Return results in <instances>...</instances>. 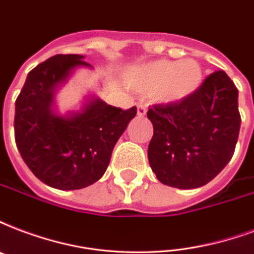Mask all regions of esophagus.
<instances>
[{
	"label": "esophagus",
	"mask_w": 254,
	"mask_h": 254,
	"mask_svg": "<svg viewBox=\"0 0 254 254\" xmlns=\"http://www.w3.org/2000/svg\"><path fill=\"white\" fill-rule=\"evenodd\" d=\"M137 116L138 117H145L146 116V106L142 105V104L137 106Z\"/></svg>",
	"instance_id": "34e87169"
}]
</instances>
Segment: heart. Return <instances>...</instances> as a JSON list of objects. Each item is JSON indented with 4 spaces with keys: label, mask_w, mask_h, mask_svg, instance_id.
<instances>
[{
    "label": "heart",
    "mask_w": 254,
    "mask_h": 254,
    "mask_svg": "<svg viewBox=\"0 0 254 254\" xmlns=\"http://www.w3.org/2000/svg\"><path fill=\"white\" fill-rule=\"evenodd\" d=\"M202 82V69L196 60H156L135 67L129 84L138 92L154 93L164 104H177L190 97Z\"/></svg>",
    "instance_id": "b5f03b06"
}]
</instances>
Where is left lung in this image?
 <instances>
[{
  "label": "left lung",
  "instance_id": "8db88e82",
  "mask_svg": "<svg viewBox=\"0 0 254 254\" xmlns=\"http://www.w3.org/2000/svg\"><path fill=\"white\" fill-rule=\"evenodd\" d=\"M153 137L149 165L158 181L194 189L230 161L239 140V90L224 70L213 73L187 100L148 110Z\"/></svg>",
  "mask_w": 254,
  "mask_h": 254
}]
</instances>
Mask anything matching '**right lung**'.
<instances>
[{"label": "right lung", "instance_id": "obj_1", "mask_svg": "<svg viewBox=\"0 0 254 254\" xmlns=\"http://www.w3.org/2000/svg\"><path fill=\"white\" fill-rule=\"evenodd\" d=\"M81 54H57L37 65L15 101L14 134L21 157L37 179L60 190H75L101 179L116 142L137 108L123 110L96 94L78 110L61 114L58 89L80 67L93 69Z\"/></svg>", "mask_w": 254, "mask_h": 254}]
</instances>
